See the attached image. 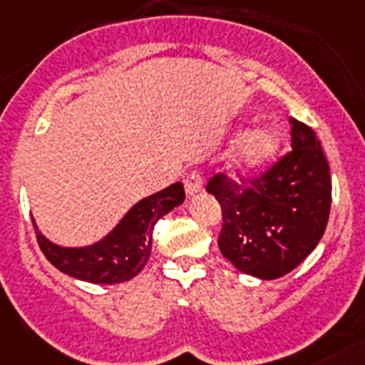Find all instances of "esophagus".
I'll return each instance as SVG.
<instances>
[{
  "label": "esophagus",
  "instance_id": "obj_1",
  "mask_svg": "<svg viewBox=\"0 0 365 365\" xmlns=\"http://www.w3.org/2000/svg\"><path fill=\"white\" fill-rule=\"evenodd\" d=\"M183 185H185V195L187 197H195L197 192H200L202 189V178L198 173H191L185 180H183Z\"/></svg>",
  "mask_w": 365,
  "mask_h": 365
}]
</instances>
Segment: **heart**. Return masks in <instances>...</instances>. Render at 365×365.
Returning a JSON list of instances; mask_svg holds the SVG:
<instances>
[{
    "instance_id": "heart-1",
    "label": "heart",
    "mask_w": 365,
    "mask_h": 365,
    "mask_svg": "<svg viewBox=\"0 0 365 365\" xmlns=\"http://www.w3.org/2000/svg\"><path fill=\"white\" fill-rule=\"evenodd\" d=\"M281 138L269 125L251 127L236 138L229 153L230 173L251 176L268 165L279 152Z\"/></svg>"
}]
</instances>
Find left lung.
I'll return each instance as SVG.
<instances>
[{
    "mask_svg": "<svg viewBox=\"0 0 365 365\" xmlns=\"http://www.w3.org/2000/svg\"><path fill=\"white\" fill-rule=\"evenodd\" d=\"M292 152L264 176L238 189L217 174L206 191L221 204L219 250L240 272L277 279L302 264L327 230L331 204L330 167L321 140L290 118Z\"/></svg>",
    "mask_w": 365,
    "mask_h": 365,
    "instance_id": "8db88e82",
    "label": "left lung"
}]
</instances>
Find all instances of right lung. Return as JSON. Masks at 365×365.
Instances as JSON below:
<instances>
[{"instance_id": "1", "label": "right lung", "mask_w": 365, "mask_h": 365, "mask_svg": "<svg viewBox=\"0 0 365 365\" xmlns=\"http://www.w3.org/2000/svg\"><path fill=\"white\" fill-rule=\"evenodd\" d=\"M185 200L180 182L140 198L103 238L88 245H59L41 232L34 221L44 257L63 274L96 285H115L133 279L152 253V230L163 215Z\"/></svg>"}]
</instances>
